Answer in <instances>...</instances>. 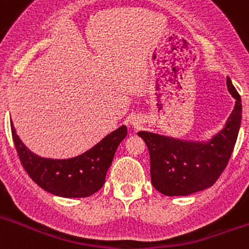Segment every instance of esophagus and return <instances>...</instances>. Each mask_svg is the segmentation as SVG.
<instances>
[{
	"mask_svg": "<svg viewBox=\"0 0 249 249\" xmlns=\"http://www.w3.org/2000/svg\"><path fill=\"white\" fill-rule=\"evenodd\" d=\"M140 123H141V122H138V121H136V122H133V124H135L136 127H138V126H140Z\"/></svg>",
	"mask_w": 249,
	"mask_h": 249,
	"instance_id": "34e87169",
	"label": "esophagus"
}]
</instances>
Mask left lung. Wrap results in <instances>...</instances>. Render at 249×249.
Masks as SVG:
<instances>
[{
  "label": "left lung",
  "mask_w": 249,
  "mask_h": 249,
  "mask_svg": "<svg viewBox=\"0 0 249 249\" xmlns=\"http://www.w3.org/2000/svg\"><path fill=\"white\" fill-rule=\"evenodd\" d=\"M227 87L236 98L234 109L224 128L206 143L138 132L148 147L152 184L164 196H188L210 188L227 167L242 120L241 96L230 77Z\"/></svg>",
  "instance_id": "obj_1"
}]
</instances>
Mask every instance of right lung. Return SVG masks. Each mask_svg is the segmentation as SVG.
<instances>
[{"label": "right lung", "instance_id": "obj_1", "mask_svg": "<svg viewBox=\"0 0 249 249\" xmlns=\"http://www.w3.org/2000/svg\"><path fill=\"white\" fill-rule=\"evenodd\" d=\"M11 132L19 160L32 181L52 195L81 198L93 195L103 186L116 149L127 136V127L114 129L91 149L68 160L39 157L22 143L12 123Z\"/></svg>", "mask_w": 249, "mask_h": 249}]
</instances>
